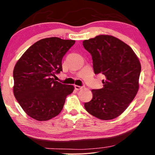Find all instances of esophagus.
<instances>
[{"mask_svg":"<svg viewBox=\"0 0 155 155\" xmlns=\"http://www.w3.org/2000/svg\"><path fill=\"white\" fill-rule=\"evenodd\" d=\"M74 87L76 90H81L83 88V86H78V85H74Z\"/></svg>","mask_w":155,"mask_h":155,"instance_id":"1","label":"esophagus"}]
</instances>
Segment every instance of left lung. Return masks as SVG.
<instances>
[{
  "label": "left lung",
  "instance_id": "left-lung-1",
  "mask_svg": "<svg viewBox=\"0 0 155 155\" xmlns=\"http://www.w3.org/2000/svg\"><path fill=\"white\" fill-rule=\"evenodd\" d=\"M83 45L92 57L94 73L106 78L103 87L91 90L93 98L84 106L97 118L114 119L125 111L137 93L140 60L129 46L111 35H98L84 40Z\"/></svg>",
  "mask_w": 155,
  "mask_h": 155
}]
</instances>
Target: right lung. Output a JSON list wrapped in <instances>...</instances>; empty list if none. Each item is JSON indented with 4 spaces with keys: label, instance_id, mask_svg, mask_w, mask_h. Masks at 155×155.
Listing matches in <instances>:
<instances>
[{
    "label": "right lung",
    "instance_id": "right-lung-1",
    "mask_svg": "<svg viewBox=\"0 0 155 155\" xmlns=\"http://www.w3.org/2000/svg\"><path fill=\"white\" fill-rule=\"evenodd\" d=\"M75 43L57 37L39 40L25 51L15 64L13 90L18 103L31 117L46 121L57 116L74 86L54 81L62 71L63 57Z\"/></svg>",
    "mask_w": 155,
    "mask_h": 155
}]
</instances>
